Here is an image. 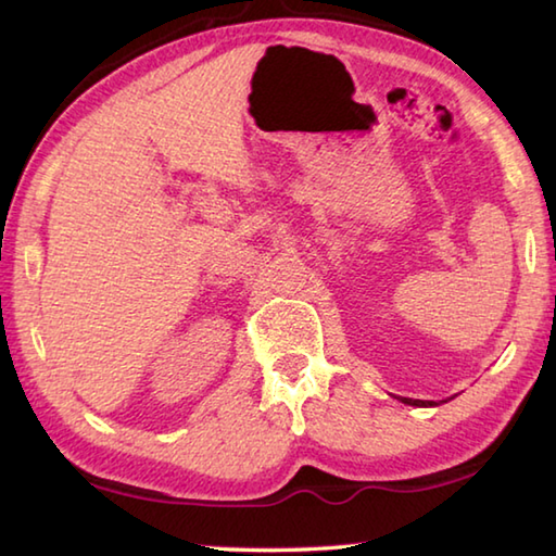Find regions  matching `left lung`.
I'll return each mask as SVG.
<instances>
[{
  "instance_id": "8db88e82",
  "label": "left lung",
  "mask_w": 556,
  "mask_h": 556,
  "mask_svg": "<svg viewBox=\"0 0 556 556\" xmlns=\"http://www.w3.org/2000/svg\"><path fill=\"white\" fill-rule=\"evenodd\" d=\"M403 403H408V406H438L435 401H416V399H401Z\"/></svg>"
}]
</instances>
